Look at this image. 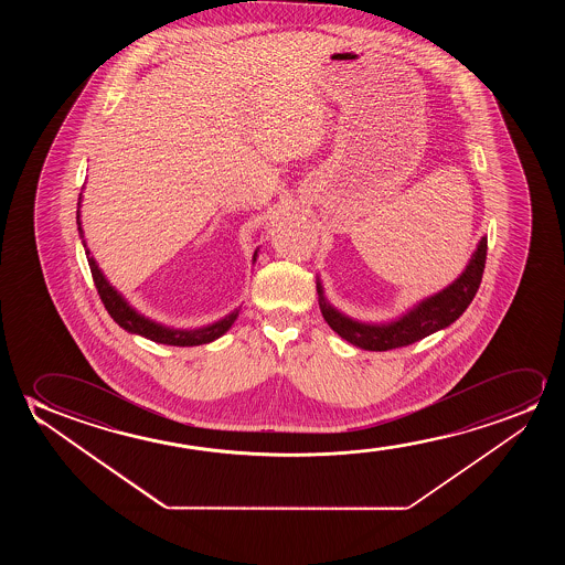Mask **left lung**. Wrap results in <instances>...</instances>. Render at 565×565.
I'll return each mask as SVG.
<instances>
[{
  "mask_svg": "<svg viewBox=\"0 0 565 565\" xmlns=\"http://www.w3.org/2000/svg\"><path fill=\"white\" fill-rule=\"evenodd\" d=\"M487 243V237L479 241L471 260L465 266V270L459 274L456 281H451L438 294L430 295L423 301H418L417 305H413L407 312H403L402 317L394 318L390 322H380V324L361 322V320L348 317L341 310L335 309L326 299L324 287L318 279V305L322 310V317L333 332L364 351H390V349L411 345L430 333L454 324L471 305L475 295L479 291L480 279L484 271Z\"/></svg>",
  "mask_w": 565,
  "mask_h": 565,
  "instance_id": "8db88e82",
  "label": "left lung"
}]
</instances>
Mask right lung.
I'll return each instance as SVG.
<instances>
[{"instance_id": "1", "label": "right lung", "mask_w": 565, "mask_h": 565, "mask_svg": "<svg viewBox=\"0 0 565 565\" xmlns=\"http://www.w3.org/2000/svg\"><path fill=\"white\" fill-rule=\"evenodd\" d=\"M81 201L83 196H78L77 209V225L78 237L85 247L86 258H88V266L93 271L94 286L98 289L102 302L109 312V317L116 320L117 324L124 328L125 332L137 333L147 340L156 341V343H163V345H175V348H193V345H202V343H210V341L222 338L233 322L239 317V309L232 310L227 317L220 318L214 324L202 326V328H193V330H183V328H170V326L160 324L152 318H147L140 315L139 310L132 309L131 305L127 302L124 295L117 291L116 287L109 284L104 271L98 268V264L90 255V248L86 247L85 232H83V222H81ZM258 255V248L253 256V263Z\"/></svg>"}]
</instances>
